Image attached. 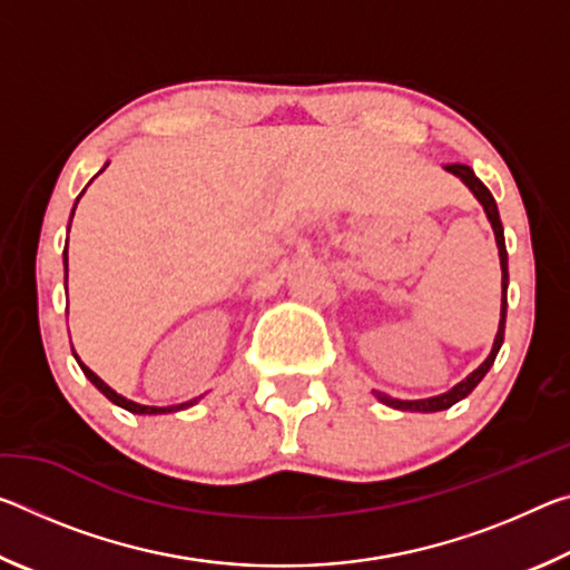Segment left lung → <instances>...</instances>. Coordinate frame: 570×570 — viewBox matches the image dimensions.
Segmentation results:
<instances>
[{
	"mask_svg": "<svg viewBox=\"0 0 570 570\" xmlns=\"http://www.w3.org/2000/svg\"><path fill=\"white\" fill-rule=\"evenodd\" d=\"M445 170H450L452 176H458L465 186L472 190V196L480 200V206L485 208V216L490 220V226H493V234H495V244H498V256H500V272H503V296H500V324H498V334H495V342H493V350H490L488 360L482 362L475 372H470L465 380L458 382L455 387L438 394V397H428V400H394L390 394L377 392L374 390V397H377L382 404H387V407L394 410H402V412H440V410H448L452 404L465 400L468 394L478 387L480 380L485 377L490 366H493L495 356L500 352V346H503V336H505V314H508V250H505V236H503V224H500V214H498V204L493 198V193L485 188V183H482L475 173H472L470 166H462V163H450L445 166Z\"/></svg>",
	"mask_w": 570,
	"mask_h": 570,
	"instance_id": "8db88e82",
	"label": "left lung"
}]
</instances>
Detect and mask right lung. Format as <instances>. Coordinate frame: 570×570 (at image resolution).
Masks as SVG:
<instances>
[{"mask_svg": "<svg viewBox=\"0 0 570 570\" xmlns=\"http://www.w3.org/2000/svg\"><path fill=\"white\" fill-rule=\"evenodd\" d=\"M85 193V190H82ZM80 193V196H82ZM80 196H77V200H80ZM77 206V204H75ZM72 216H75V208H72ZM72 216H70V224H72ZM65 286H67V244H65ZM75 354V352H72ZM75 360H77V364H80V370L85 372V377H88L95 387H98L105 397H108L112 404H118V407H122V410H128V412H132V414H166V412H178V410H186V407H190V404H196L198 400H190V402H180V404H170V407H148V404H138V402H132V400H128V397H122V394H118L115 392L112 387H108V384H105L98 374H95L90 366H85L82 362H80V356L75 354Z\"/></svg>", "mask_w": 570, "mask_h": 570, "instance_id": "1", "label": "right lung"}]
</instances>
